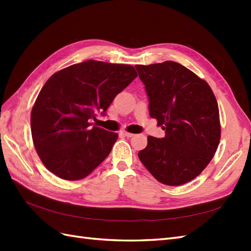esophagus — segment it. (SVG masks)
Returning a JSON list of instances; mask_svg holds the SVG:
<instances>
[{
    "label": "esophagus",
    "instance_id": "esophagus-1",
    "mask_svg": "<svg viewBox=\"0 0 251 251\" xmlns=\"http://www.w3.org/2000/svg\"><path fill=\"white\" fill-rule=\"evenodd\" d=\"M121 135L124 136V137H127V138H131V137L135 136L134 134H131V132H127V131H121Z\"/></svg>",
    "mask_w": 251,
    "mask_h": 251
}]
</instances>
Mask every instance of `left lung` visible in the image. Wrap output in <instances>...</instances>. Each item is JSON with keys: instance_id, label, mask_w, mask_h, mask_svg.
<instances>
[{"instance_id": "8db88e82", "label": "left lung", "mask_w": 251, "mask_h": 251, "mask_svg": "<svg viewBox=\"0 0 251 251\" xmlns=\"http://www.w3.org/2000/svg\"><path fill=\"white\" fill-rule=\"evenodd\" d=\"M149 98V113L165 130L148 137L141 163L161 183L180 185L196 178L220 141L219 108L204 79L184 66L165 61L135 66Z\"/></svg>"}]
</instances>
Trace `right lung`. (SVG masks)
Masks as SVG:
<instances>
[{"label": "right lung", "mask_w": 251, "mask_h": 251, "mask_svg": "<svg viewBox=\"0 0 251 251\" xmlns=\"http://www.w3.org/2000/svg\"><path fill=\"white\" fill-rule=\"evenodd\" d=\"M136 77L132 66L86 60L47 79L31 111V132L50 172L79 180L104 161L119 135L92 122Z\"/></svg>", "instance_id": "right-lung-1"}]
</instances>
